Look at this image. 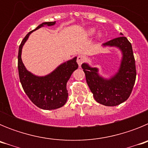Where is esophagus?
<instances>
[{
	"label": "esophagus",
	"mask_w": 148,
	"mask_h": 148,
	"mask_svg": "<svg viewBox=\"0 0 148 148\" xmlns=\"http://www.w3.org/2000/svg\"><path fill=\"white\" fill-rule=\"evenodd\" d=\"M84 61H85V58H84V56H78V57H77V63H78V64L79 65V66H81V65L83 64Z\"/></svg>",
	"instance_id": "34e87169"
}]
</instances>
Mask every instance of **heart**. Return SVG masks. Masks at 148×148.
I'll use <instances>...</instances> for the list:
<instances>
[{"mask_svg":"<svg viewBox=\"0 0 148 148\" xmlns=\"http://www.w3.org/2000/svg\"><path fill=\"white\" fill-rule=\"evenodd\" d=\"M95 30L94 29H91L88 30V32H87V34H88L89 35H93L94 33H95Z\"/></svg>","mask_w":148,"mask_h":148,"instance_id":"obj_1","label":"heart"}]
</instances>
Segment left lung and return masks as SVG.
<instances>
[{"instance_id": "obj_1", "label": "left lung", "mask_w": 148, "mask_h": 148, "mask_svg": "<svg viewBox=\"0 0 148 148\" xmlns=\"http://www.w3.org/2000/svg\"><path fill=\"white\" fill-rule=\"evenodd\" d=\"M104 45L117 47L122 51L123 58L118 73L107 80L99 76L97 68H91L87 64H83L82 67L95 100L111 107L119 105L129 98L135 84L136 70L132 45L126 37L116 38Z\"/></svg>"}]
</instances>
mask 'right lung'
<instances>
[{"label": "right lung", "instance_id": "obj_1", "mask_svg": "<svg viewBox=\"0 0 148 148\" xmlns=\"http://www.w3.org/2000/svg\"><path fill=\"white\" fill-rule=\"evenodd\" d=\"M55 23L56 21L40 24L26 35L18 49V74L22 87L32 102L43 110H54L64 105L68 97L66 82L73 71L78 67L76 58H74L61 64L53 73L44 77L35 76L26 70L21 60V50L29 34L44 25L52 26Z\"/></svg>", "mask_w": 148, "mask_h": 148}]
</instances>
